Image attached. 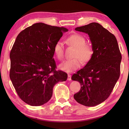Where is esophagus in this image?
I'll return each mask as SVG.
<instances>
[{"mask_svg": "<svg viewBox=\"0 0 129 129\" xmlns=\"http://www.w3.org/2000/svg\"><path fill=\"white\" fill-rule=\"evenodd\" d=\"M71 80H72V76H71V75H70V74H68V80L70 81Z\"/></svg>", "mask_w": 129, "mask_h": 129, "instance_id": "34e87169", "label": "esophagus"}]
</instances>
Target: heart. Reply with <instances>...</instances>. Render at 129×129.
Listing matches in <instances>:
<instances>
[{"label":"heart","instance_id":"obj_1","mask_svg":"<svg viewBox=\"0 0 129 129\" xmlns=\"http://www.w3.org/2000/svg\"><path fill=\"white\" fill-rule=\"evenodd\" d=\"M67 42L75 48L73 59L65 60L59 65V68L67 73H71L81 67V60L87 62L91 59L94 51L92 46L90 44H86L85 38L79 34H74L68 37ZM54 51L59 60L64 57V45L61 41L56 42L54 47Z\"/></svg>","mask_w":129,"mask_h":129}]
</instances>
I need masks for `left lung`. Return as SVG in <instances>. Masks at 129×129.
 Listing matches in <instances>:
<instances>
[{"mask_svg":"<svg viewBox=\"0 0 129 129\" xmlns=\"http://www.w3.org/2000/svg\"><path fill=\"white\" fill-rule=\"evenodd\" d=\"M75 30L88 34L94 53L85 66L72 76L81 85L74 98L81 105L94 106L108 99L118 80L121 54L115 37L100 24L91 23Z\"/></svg>","mask_w":129,"mask_h":129,"instance_id":"obj_1","label":"left lung"}]
</instances>
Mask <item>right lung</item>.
Listing matches in <instances>:
<instances>
[{"label": "right lung", "instance_id": "1", "mask_svg": "<svg viewBox=\"0 0 129 129\" xmlns=\"http://www.w3.org/2000/svg\"><path fill=\"white\" fill-rule=\"evenodd\" d=\"M68 31L64 27L38 23L16 37L10 53V78L19 96L28 105L46 103L55 85L67 80V73L55 70L53 56L55 44Z\"/></svg>", "mask_w": 129, "mask_h": 129}]
</instances>
